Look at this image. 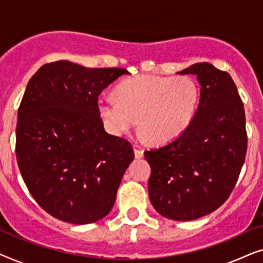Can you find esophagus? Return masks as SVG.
<instances>
[{
	"label": "esophagus",
	"mask_w": 263,
	"mask_h": 263,
	"mask_svg": "<svg viewBox=\"0 0 263 263\" xmlns=\"http://www.w3.org/2000/svg\"><path fill=\"white\" fill-rule=\"evenodd\" d=\"M134 153H135V158L136 159H140V158L143 157V151L141 148H139V146H134Z\"/></svg>",
	"instance_id": "1"
}]
</instances>
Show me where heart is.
<instances>
[{"label":"heart","mask_w":263,"mask_h":263,"mask_svg":"<svg viewBox=\"0 0 263 263\" xmlns=\"http://www.w3.org/2000/svg\"><path fill=\"white\" fill-rule=\"evenodd\" d=\"M117 99L98 98L104 125L114 135H123L135 127L151 143H166L192 123L200 99L199 86L190 77L138 75L122 81Z\"/></svg>","instance_id":"1"}]
</instances>
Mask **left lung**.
Listing matches in <instances>:
<instances>
[{
    "instance_id": "1",
    "label": "left lung",
    "mask_w": 263,
    "mask_h": 263,
    "mask_svg": "<svg viewBox=\"0 0 263 263\" xmlns=\"http://www.w3.org/2000/svg\"><path fill=\"white\" fill-rule=\"evenodd\" d=\"M179 74L196 75L200 103L189 127L165 146L145 151L149 200L167 219L188 221L218 210L235 188L246 160L243 102L232 78L207 62Z\"/></svg>"
}]
</instances>
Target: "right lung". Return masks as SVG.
<instances>
[{"instance_id":"1","label":"right lung","mask_w":263,"mask_h":263,"mask_svg":"<svg viewBox=\"0 0 263 263\" xmlns=\"http://www.w3.org/2000/svg\"><path fill=\"white\" fill-rule=\"evenodd\" d=\"M123 74L62 60L28 81L17 111L16 160L31 195L56 219L91 224L114 206L134 151L105 132L98 97Z\"/></svg>"}]
</instances>
